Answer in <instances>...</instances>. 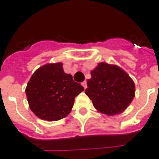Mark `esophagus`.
<instances>
[{
	"instance_id": "34e87169",
	"label": "esophagus",
	"mask_w": 159,
	"mask_h": 159,
	"mask_svg": "<svg viewBox=\"0 0 159 159\" xmlns=\"http://www.w3.org/2000/svg\"><path fill=\"white\" fill-rule=\"evenodd\" d=\"M82 86H83V87H84V89H86V88L87 87V86H86V81H85V82H82Z\"/></svg>"
}]
</instances>
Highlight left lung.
I'll return each instance as SVG.
<instances>
[{
    "label": "left lung",
    "instance_id": "obj_1",
    "mask_svg": "<svg viewBox=\"0 0 159 159\" xmlns=\"http://www.w3.org/2000/svg\"><path fill=\"white\" fill-rule=\"evenodd\" d=\"M90 74L85 93L97 110L111 116L127 108L135 95V86L122 69L99 63Z\"/></svg>",
    "mask_w": 159,
    "mask_h": 159
}]
</instances>
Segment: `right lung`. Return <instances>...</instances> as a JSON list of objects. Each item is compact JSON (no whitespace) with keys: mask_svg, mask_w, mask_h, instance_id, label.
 <instances>
[{"mask_svg":"<svg viewBox=\"0 0 159 159\" xmlns=\"http://www.w3.org/2000/svg\"><path fill=\"white\" fill-rule=\"evenodd\" d=\"M61 63L40 67L31 76L26 94L31 111L39 118L59 120L70 113L74 98L84 90L81 84L65 73Z\"/></svg>","mask_w":159,"mask_h":159,"instance_id":"right-lung-1","label":"right lung"}]
</instances>
